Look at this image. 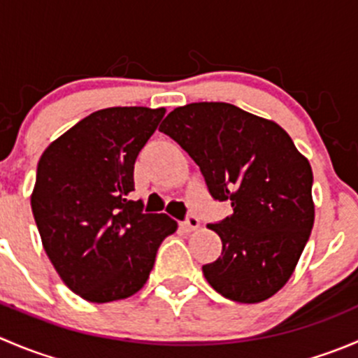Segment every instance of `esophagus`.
Wrapping results in <instances>:
<instances>
[{"label": "esophagus", "mask_w": 358, "mask_h": 358, "mask_svg": "<svg viewBox=\"0 0 358 358\" xmlns=\"http://www.w3.org/2000/svg\"><path fill=\"white\" fill-rule=\"evenodd\" d=\"M182 229L187 230V232H192V230H197V229H199V220H197L194 215H189V216H187L185 222L182 223Z\"/></svg>", "instance_id": "1"}]
</instances>
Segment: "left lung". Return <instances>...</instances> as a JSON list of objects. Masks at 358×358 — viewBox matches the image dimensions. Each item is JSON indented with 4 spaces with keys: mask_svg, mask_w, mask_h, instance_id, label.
<instances>
[{
    "mask_svg": "<svg viewBox=\"0 0 358 358\" xmlns=\"http://www.w3.org/2000/svg\"><path fill=\"white\" fill-rule=\"evenodd\" d=\"M159 131L196 161L213 199L232 204L229 218L208 225L222 239V256L202 266L209 286L237 303L282 289L315 218L312 166L291 136L225 102L176 107Z\"/></svg>",
    "mask_w": 358,
    "mask_h": 358,
    "instance_id": "8db88e82",
    "label": "left lung"
}]
</instances>
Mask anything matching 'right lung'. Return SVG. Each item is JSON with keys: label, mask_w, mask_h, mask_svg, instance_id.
<instances>
[{"label": "right lung", "mask_w": 358, "mask_h": 358, "mask_svg": "<svg viewBox=\"0 0 358 358\" xmlns=\"http://www.w3.org/2000/svg\"><path fill=\"white\" fill-rule=\"evenodd\" d=\"M164 112L96 110L39 159L31 208L43 248L64 284L86 301L109 303L142 289L159 246L178 227L128 199L136 156Z\"/></svg>", "instance_id": "right-lung-1"}]
</instances>
